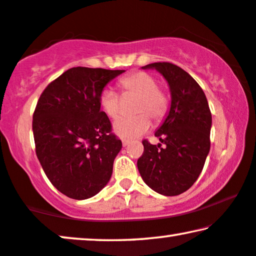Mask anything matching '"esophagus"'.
<instances>
[{"label":"esophagus","instance_id":"1","mask_svg":"<svg viewBox=\"0 0 256 256\" xmlns=\"http://www.w3.org/2000/svg\"><path fill=\"white\" fill-rule=\"evenodd\" d=\"M122 144H123V147H126V146H128L130 144V141L128 140H122Z\"/></svg>","mask_w":256,"mask_h":256}]
</instances>
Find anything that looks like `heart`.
<instances>
[{"label":"heart","instance_id":"1","mask_svg":"<svg viewBox=\"0 0 256 256\" xmlns=\"http://www.w3.org/2000/svg\"><path fill=\"white\" fill-rule=\"evenodd\" d=\"M123 93L138 95L133 112L134 116L120 117L114 123V132L124 139H134L144 134L154 120H161L168 112V98L158 88V80L148 72L138 71L125 76L118 82ZM101 110L110 118H116L120 112V98L112 87H104L98 96Z\"/></svg>","mask_w":256,"mask_h":256}]
</instances>
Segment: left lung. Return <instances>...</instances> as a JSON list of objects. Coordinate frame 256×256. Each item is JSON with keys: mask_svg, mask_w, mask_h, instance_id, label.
<instances>
[{"mask_svg": "<svg viewBox=\"0 0 256 256\" xmlns=\"http://www.w3.org/2000/svg\"><path fill=\"white\" fill-rule=\"evenodd\" d=\"M141 68H155L163 76L171 104L155 132L161 144L144 140V154L136 166L152 190L166 196H178L196 182L204 169L210 150V109L199 84L182 68L158 62Z\"/></svg>", "mask_w": 256, "mask_h": 256, "instance_id": "obj_1", "label": "left lung"}]
</instances>
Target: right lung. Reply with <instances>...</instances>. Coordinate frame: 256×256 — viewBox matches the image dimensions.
<instances>
[{
	"label": "right lung",
	"mask_w": 256,
	"mask_h": 256,
	"mask_svg": "<svg viewBox=\"0 0 256 256\" xmlns=\"http://www.w3.org/2000/svg\"><path fill=\"white\" fill-rule=\"evenodd\" d=\"M123 72L68 68L38 101L32 124L36 156L52 184L71 199L96 196L112 178L122 141L112 133L98 96Z\"/></svg>",
	"instance_id": "right-lung-1"
}]
</instances>
